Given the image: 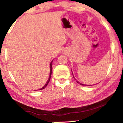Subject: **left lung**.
Listing matches in <instances>:
<instances>
[{
  "mask_svg": "<svg viewBox=\"0 0 123 123\" xmlns=\"http://www.w3.org/2000/svg\"><path fill=\"white\" fill-rule=\"evenodd\" d=\"M73 77H74V76H73ZM76 81H77V83H79L80 85H83V86H89V85H83V84H81V83H79L78 81H77V80H76ZM89 86H90V85H89ZM90 86H91V85H90Z\"/></svg>",
  "mask_w": 123,
  "mask_h": 123,
  "instance_id": "left-lung-1",
  "label": "left lung"
}]
</instances>
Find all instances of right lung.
<instances>
[{"mask_svg": "<svg viewBox=\"0 0 123 123\" xmlns=\"http://www.w3.org/2000/svg\"><path fill=\"white\" fill-rule=\"evenodd\" d=\"M52 61L51 62H50V74H49V79H48V81H47L46 83L45 84V85H44V86L43 87L41 88V89H40V90H42V89H44V88H45L47 86H48V83H49V81H50V77H51V75H52Z\"/></svg>", "mask_w": 123, "mask_h": 123, "instance_id": "add662e5", "label": "right lung"}]
</instances>
